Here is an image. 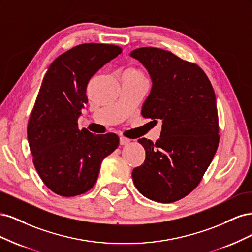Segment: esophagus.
<instances>
[{
    "label": "esophagus",
    "instance_id": "34e87169",
    "mask_svg": "<svg viewBox=\"0 0 252 252\" xmlns=\"http://www.w3.org/2000/svg\"><path fill=\"white\" fill-rule=\"evenodd\" d=\"M129 143H130V140L125 138V136H121V138H120V144L121 145H127Z\"/></svg>",
    "mask_w": 252,
    "mask_h": 252
}]
</instances>
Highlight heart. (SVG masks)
<instances>
[{
  "instance_id": "b5f03b06",
  "label": "heart",
  "mask_w": 252,
  "mask_h": 252,
  "mask_svg": "<svg viewBox=\"0 0 252 252\" xmlns=\"http://www.w3.org/2000/svg\"><path fill=\"white\" fill-rule=\"evenodd\" d=\"M123 77L131 78V79H138V80H146L145 73L143 72L142 69H140V68H138V67L128 68V69L124 72Z\"/></svg>"
}]
</instances>
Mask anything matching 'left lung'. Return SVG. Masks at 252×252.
Here are the masks:
<instances>
[{
	"label": "left lung",
	"instance_id": "8db88e82",
	"mask_svg": "<svg viewBox=\"0 0 252 252\" xmlns=\"http://www.w3.org/2000/svg\"><path fill=\"white\" fill-rule=\"evenodd\" d=\"M147 68L152 88L142 116L163 121L156 143L139 142L144 163L132 170L136 189L149 200L172 203L200 184L220 142L216 94L207 74L195 63L156 47L131 52Z\"/></svg>",
	"mask_w": 252,
	"mask_h": 252
}]
</instances>
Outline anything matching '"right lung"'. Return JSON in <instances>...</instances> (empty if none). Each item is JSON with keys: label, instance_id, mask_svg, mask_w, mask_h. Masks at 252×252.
Instances as JSON below:
<instances>
[{"label": "right lung", "instance_id": "add662e5", "mask_svg": "<svg viewBox=\"0 0 252 252\" xmlns=\"http://www.w3.org/2000/svg\"><path fill=\"white\" fill-rule=\"evenodd\" d=\"M113 44L86 43L59 56L45 73L27 125L32 162L52 192L75 196L93 188L103 159L119 146L116 133L79 129L91 78L122 52Z\"/></svg>", "mask_w": 252, "mask_h": 252}]
</instances>
